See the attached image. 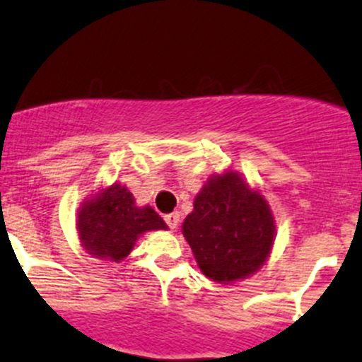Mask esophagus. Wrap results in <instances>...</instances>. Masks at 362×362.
Masks as SVG:
<instances>
[{
	"mask_svg": "<svg viewBox=\"0 0 362 362\" xmlns=\"http://www.w3.org/2000/svg\"><path fill=\"white\" fill-rule=\"evenodd\" d=\"M165 221H167L170 230H175V228L178 226V223H180V214H178V213L167 214V216H165Z\"/></svg>",
	"mask_w": 362,
	"mask_h": 362,
	"instance_id": "obj_1",
	"label": "esophagus"
}]
</instances>
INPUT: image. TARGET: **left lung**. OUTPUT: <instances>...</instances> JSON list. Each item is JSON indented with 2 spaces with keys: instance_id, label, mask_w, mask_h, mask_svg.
<instances>
[{
  "instance_id": "8db88e82",
  "label": "left lung",
  "mask_w": 362,
  "mask_h": 362,
  "mask_svg": "<svg viewBox=\"0 0 362 362\" xmlns=\"http://www.w3.org/2000/svg\"><path fill=\"white\" fill-rule=\"evenodd\" d=\"M199 269L219 284L247 279L271 257L276 221L265 195L235 170L207 178L182 224Z\"/></svg>"
}]
</instances>
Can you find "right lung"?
<instances>
[{
    "instance_id": "right-lung-1",
    "label": "right lung",
    "mask_w": 362,
    "mask_h": 362,
    "mask_svg": "<svg viewBox=\"0 0 362 362\" xmlns=\"http://www.w3.org/2000/svg\"><path fill=\"white\" fill-rule=\"evenodd\" d=\"M168 230L151 206H138L126 185L114 182L83 201L76 213V233L83 250L98 260L119 264L148 231Z\"/></svg>"
}]
</instances>
